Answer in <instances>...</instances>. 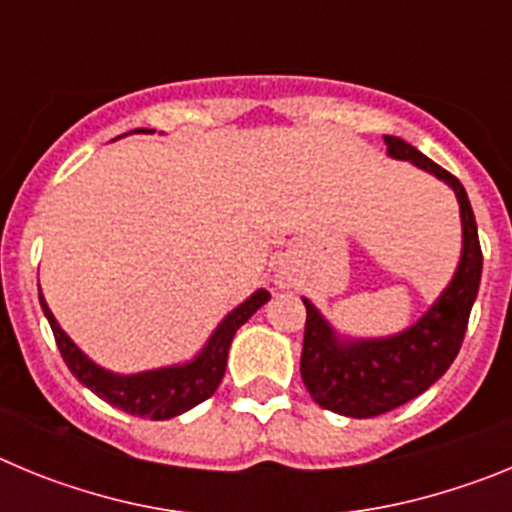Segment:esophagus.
Segmentation results:
<instances>
[{
	"label": "esophagus",
	"instance_id": "obj_1",
	"mask_svg": "<svg viewBox=\"0 0 512 512\" xmlns=\"http://www.w3.org/2000/svg\"><path fill=\"white\" fill-rule=\"evenodd\" d=\"M277 284L282 289H287L289 284H292V274H289V271H277Z\"/></svg>",
	"mask_w": 512,
	"mask_h": 512
}]
</instances>
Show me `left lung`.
Instances as JSON below:
<instances>
[{
	"label": "left lung",
	"mask_w": 512,
	"mask_h": 512,
	"mask_svg": "<svg viewBox=\"0 0 512 512\" xmlns=\"http://www.w3.org/2000/svg\"><path fill=\"white\" fill-rule=\"evenodd\" d=\"M387 156L410 161L449 184L459 202L461 256L454 277L438 300L410 328L384 338L341 336L323 312L307 307L300 374L320 408L346 418H374L400 408L446 374L467 333L469 312L482 279V248L469 197L454 174L433 164L418 148L395 135H384Z\"/></svg>",
	"instance_id": "obj_1"
}]
</instances>
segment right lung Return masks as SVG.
<instances>
[{
    "label": "right lung",
    "instance_id": "right-lung-1",
    "mask_svg": "<svg viewBox=\"0 0 512 512\" xmlns=\"http://www.w3.org/2000/svg\"><path fill=\"white\" fill-rule=\"evenodd\" d=\"M133 133H156V130L138 128ZM128 135V133H125ZM269 292L266 289H256L248 300L225 315L217 328L212 330V336L207 338L205 346L197 351V356L184 364L158 366V369H148V372L138 374H117L104 369V366L94 364L69 336L66 330L58 325L53 318L51 307L45 302L43 292H40V307H43L45 318L51 323L53 336H56L58 351H61L63 361L71 369L76 379L84 387L102 397L104 402H110L115 408L125 410L130 415H140V418L151 420H169L176 415L187 413L194 405L205 402L207 397L215 395L217 384L223 382L225 364H228V351L233 343L235 330L241 328L253 312L261 305L269 302Z\"/></svg>",
    "mask_w": 512,
    "mask_h": 512
}]
</instances>
